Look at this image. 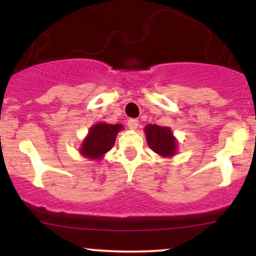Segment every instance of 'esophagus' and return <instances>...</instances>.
Segmentation results:
<instances>
[{
  "instance_id": "esophagus-1",
  "label": "esophagus",
  "mask_w": 256,
  "mask_h": 256,
  "mask_svg": "<svg viewBox=\"0 0 256 256\" xmlns=\"http://www.w3.org/2000/svg\"><path fill=\"white\" fill-rule=\"evenodd\" d=\"M138 125H140V122H138L137 119H130L128 122V128H131V130H136V128H138Z\"/></svg>"
}]
</instances>
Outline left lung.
I'll use <instances>...</instances> for the list:
<instances>
[{"instance_id":"obj_1","label":"left lung","mask_w":256,"mask_h":256,"mask_svg":"<svg viewBox=\"0 0 256 256\" xmlns=\"http://www.w3.org/2000/svg\"><path fill=\"white\" fill-rule=\"evenodd\" d=\"M144 134L149 148L162 158H172L177 154L178 140L167 126L149 124L144 128Z\"/></svg>"}]
</instances>
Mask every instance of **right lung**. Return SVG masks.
<instances>
[{
    "label": "right lung",
    "instance_id": "add662e5",
    "mask_svg": "<svg viewBox=\"0 0 256 256\" xmlns=\"http://www.w3.org/2000/svg\"><path fill=\"white\" fill-rule=\"evenodd\" d=\"M124 126L122 124L112 125L108 122H96L89 128L86 137L82 142L79 152L89 160H101L107 152L113 148L116 134Z\"/></svg>",
    "mask_w": 256,
    "mask_h": 256
}]
</instances>
